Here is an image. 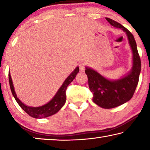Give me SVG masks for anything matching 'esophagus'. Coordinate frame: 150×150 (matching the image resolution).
Wrapping results in <instances>:
<instances>
[{
	"instance_id": "esophagus-1",
	"label": "esophagus",
	"mask_w": 150,
	"mask_h": 150,
	"mask_svg": "<svg viewBox=\"0 0 150 150\" xmlns=\"http://www.w3.org/2000/svg\"><path fill=\"white\" fill-rule=\"evenodd\" d=\"M79 69L81 71H85V65L84 63H81L79 65Z\"/></svg>"
}]
</instances>
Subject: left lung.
<instances>
[{
    "label": "left lung",
    "mask_w": 150,
    "mask_h": 150,
    "mask_svg": "<svg viewBox=\"0 0 150 150\" xmlns=\"http://www.w3.org/2000/svg\"><path fill=\"white\" fill-rule=\"evenodd\" d=\"M106 20L112 26L123 30L128 36L133 54V66L128 75L117 81H110L90 68L86 67L88 87L93 93V100L104 108H112L130 100L138 85L141 71V60L132 34L118 22L108 18Z\"/></svg>",
    "instance_id": "1"
}]
</instances>
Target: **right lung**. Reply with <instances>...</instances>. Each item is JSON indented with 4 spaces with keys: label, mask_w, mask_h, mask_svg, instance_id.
Instances as JSON below:
<instances>
[{
    "label": "right lung",
    "mask_w": 150,
    "mask_h": 150,
    "mask_svg": "<svg viewBox=\"0 0 150 150\" xmlns=\"http://www.w3.org/2000/svg\"><path fill=\"white\" fill-rule=\"evenodd\" d=\"M79 71V68L78 67L71 73L69 77L66 79L64 83H63L62 87L59 88V89L56 93V95L54 96V97L52 98V100H50L49 103L44 106H39V107H31V106H28L25 105L24 103H22L19 100V98L17 97V96L15 93L13 83L11 79L10 72L8 73V79L9 84L11 90L12 91V95L14 96L15 100L18 104L19 106L29 116L34 118H46L48 116H52L57 112L61 108L63 107V106L65 105L66 101V90H67V86L72 82L73 79L75 78L76 75Z\"/></svg>",
    "instance_id": "1"
}]
</instances>
